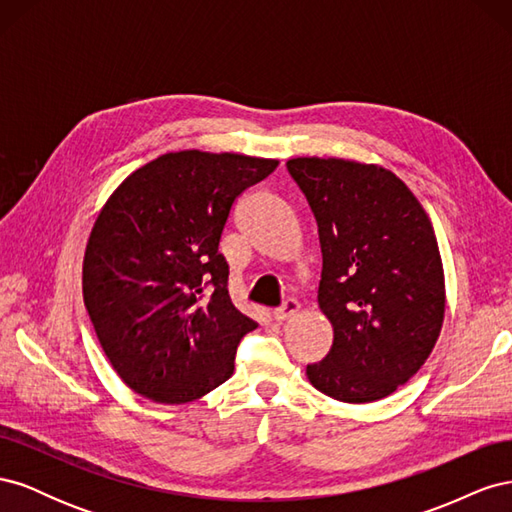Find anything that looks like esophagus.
I'll use <instances>...</instances> for the list:
<instances>
[{"mask_svg":"<svg viewBox=\"0 0 512 512\" xmlns=\"http://www.w3.org/2000/svg\"><path fill=\"white\" fill-rule=\"evenodd\" d=\"M299 312V303L297 301H292V299H288L280 309H275L273 312V318H275V322H286L288 318H292L294 314Z\"/></svg>","mask_w":512,"mask_h":512,"instance_id":"obj_1","label":"esophagus"}]
</instances>
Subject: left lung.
Wrapping results in <instances>:
<instances>
[{
	"mask_svg": "<svg viewBox=\"0 0 512 512\" xmlns=\"http://www.w3.org/2000/svg\"><path fill=\"white\" fill-rule=\"evenodd\" d=\"M318 224V305L333 327L314 389L371 404L406 384L436 346L446 309L444 267L429 215L389 168L344 158H292Z\"/></svg>",
	"mask_w": 512,
	"mask_h": 512,
	"instance_id": "8db88e82",
	"label": "left lung"
}]
</instances>
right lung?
<instances>
[{
  "label": "right lung",
  "instance_id": "right-lung-1",
  "mask_svg": "<svg viewBox=\"0 0 512 512\" xmlns=\"http://www.w3.org/2000/svg\"><path fill=\"white\" fill-rule=\"evenodd\" d=\"M280 164L185 149L151 160L100 209L83 258V301L117 376L179 406L232 376L252 318L232 305L218 252L235 200Z\"/></svg>",
  "mask_w": 512,
  "mask_h": 512
}]
</instances>
